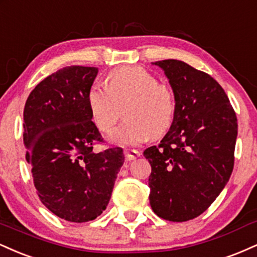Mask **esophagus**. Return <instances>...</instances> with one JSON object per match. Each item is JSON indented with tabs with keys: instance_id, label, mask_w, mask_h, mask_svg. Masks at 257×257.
Masks as SVG:
<instances>
[{
	"instance_id": "esophagus-1",
	"label": "esophagus",
	"mask_w": 257,
	"mask_h": 257,
	"mask_svg": "<svg viewBox=\"0 0 257 257\" xmlns=\"http://www.w3.org/2000/svg\"><path fill=\"white\" fill-rule=\"evenodd\" d=\"M138 156H141V152L135 149H126L125 150V159L126 161H131V160L137 159Z\"/></svg>"
}]
</instances>
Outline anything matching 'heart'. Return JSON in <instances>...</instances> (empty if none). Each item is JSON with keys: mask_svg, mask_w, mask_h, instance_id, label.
Returning <instances> with one entry per match:
<instances>
[{"mask_svg": "<svg viewBox=\"0 0 257 257\" xmlns=\"http://www.w3.org/2000/svg\"><path fill=\"white\" fill-rule=\"evenodd\" d=\"M126 104L127 119L110 136L120 146H138L152 136L160 137L171 127L176 115V97L170 86L160 84L155 75L138 66L114 69L107 86L95 83L87 92V105L93 123L108 134Z\"/></svg>", "mask_w": 257, "mask_h": 257, "instance_id": "heart-1", "label": "heart"}]
</instances>
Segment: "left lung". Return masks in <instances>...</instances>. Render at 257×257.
Returning <instances> with one entry per match:
<instances>
[{
  "label": "left lung",
  "mask_w": 257,
  "mask_h": 257,
  "mask_svg": "<svg viewBox=\"0 0 257 257\" xmlns=\"http://www.w3.org/2000/svg\"><path fill=\"white\" fill-rule=\"evenodd\" d=\"M153 63L170 80L176 115L161 143L144 150L152 165L150 206L160 218L188 221L206 212L230 179L237 116L209 74L179 60Z\"/></svg>",
  "instance_id": "8db88e82"
}]
</instances>
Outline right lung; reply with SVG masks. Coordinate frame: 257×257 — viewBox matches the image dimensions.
Wrapping results in <instances>:
<instances>
[{
  "instance_id": "obj_1",
  "label": "right lung",
  "mask_w": 257,
  "mask_h": 257,
  "mask_svg": "<svg viewBox=\"0 0 257 257\" xmlns=\"http://www.w3.org/2000/svg\"><path fill=\"white\" fill-rule=\"evenodd\" d=\"M97 72L84 66L59 69L32 90L24 108L26 161L39 200L71 222L101 215L125 160L119 147L92 152L104 142L87 105Z\"/></svg>"
}]
</instances>
